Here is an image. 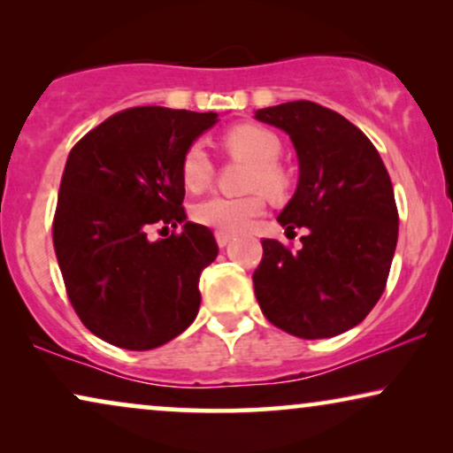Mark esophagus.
I'll list each match as a JSON object with an SVG mask.
<instances>
[{
	"label": "esophagus",
	"mask_w": 453,
	"mask_h": 453,
	"mask_svg": "<svg viewBox=\"0 0 453 453\" xmlns=\"http://www.w3.org/2000/svg\"><path fill=\"white\" fill-rule=\"evenodd\" d=\"M233 241V234L231 233H225V231H216V243L220 247H226L228 243Z\"/></svg>",
	"instance_id": "obj_1"
}]
</instances>
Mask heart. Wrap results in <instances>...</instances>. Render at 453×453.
<instances>
[{"label": "heart", "mask_w": 453, "mask_h": 453, "mask_svg": "<svg viewBox=\"0 0 453 453\" xmlns=\"http://www.w3.org/2000/svg\"><path fill=\"white\" fill-rule=\"evenodd\" d=\"M222 144L233 157L251 165L250 189H264L270 196H280L287 189V173L278 158L282 154V142L268 127L241 123L222 135ZM214 177V165L202 144H191L181 157V179L191 191L206 189ZM264 210V196L259 191L241 196H212L194 208V219L200 225L212 226L216 231H241Z\"/></svg>", "instance_id": "heart-1"}]
</instances>
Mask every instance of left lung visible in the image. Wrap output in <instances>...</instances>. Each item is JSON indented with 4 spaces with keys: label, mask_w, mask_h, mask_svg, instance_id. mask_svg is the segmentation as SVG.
<instances>
[{
    "label": "left lung",
    "mask_w": 453,
    "mask_h": 453,
    "mask_svg": "<svg viewBox=\"0 0 453 453\" xmlns=\"http://www.w3.org/2000/svg\"><path fill=\"white\" fill-rule=\"evenodd\" d=\"M299 158V183L278 222L305 228L299 251L264 239L253 288L270 324L305 340L332 338L367 318L386 288L398 208L380 152L357 126L311 101L256 111Z\"/></svg>",
    "instance_id": "1"
}]
</instances>
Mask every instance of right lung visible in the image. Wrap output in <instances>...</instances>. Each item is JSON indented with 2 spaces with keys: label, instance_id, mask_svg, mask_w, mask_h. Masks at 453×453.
<instances>
[{
  "label": "right lung",
  "instance_id": "right-lung-1",
  "mask_svg": "<svg viewBox=\"0 0 453 453\" xmlns=\"http://www.w3.org/2000/svg\"><path fill=\"white\" fill-rule=\"evenodd\" d=\"M216 113L134 107L90 129L67 157L53 245L67 296L104 342L150 350L188 330L200 274L219 256L212 231L185 219L181 157ZM183 224L150 242L147 228Z\"/></svg>",
  "mask_w": 453,
  "mask_h": 453
}]
</instances>
